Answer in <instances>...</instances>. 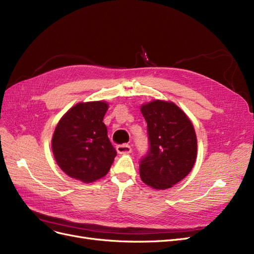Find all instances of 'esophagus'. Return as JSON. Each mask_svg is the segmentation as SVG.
Instances as JSON below:
<instances>
[{"label": "esophagus", "mask_w": 254, "mask_h": 254, "mask_svg": "<svg viewBox=\"0 0 254 254\" xmlns=\"http://www.w3.org/2000/svg\"><path fill=\"white\" fill-rule=\"evenodd\" d=\"M131 150H132L131 146L128 144H121L117 146V151L120 153V155H125V153L131 152Z\"/></svg>", "instance_id": "obj_1"}]
</instances>
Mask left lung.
Masks as SVG:
<instances>
[{"label":"left lung","mask_w":254,"mask_h":254,"mask_svg":"<svg viewBox=\"0 0 254 254\" xmlns=\"http://www.w3.org/2000/svg\"><path fill=\"white\" fill-rule=\"evenodd\" d=\"M147 123L148 150L140 161L141 179L165 190L191 171L197 157V139L191 122L179 107L164 101L143 105Z\"/></svg>","instance_id":"8db88e82"}]
</instances>
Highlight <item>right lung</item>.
<instances>
[{"instance_id": "add662e5", "label": "right lung", "mask_w": 254, "mask_h": 254, "mask_svg": "<svg viewBox=\"0 0 254 254\" xmlns=\"http://www.w3.org/2000/svg\"><path fill=\"white\" fill-rule=\"evenodd\" d=\"M107 110L104 102L79 103L58 123L52 140L53 153L61 170L74 179L90 183L110 170L117 150L103 123Z\"/></svg>"}]
</instances>
